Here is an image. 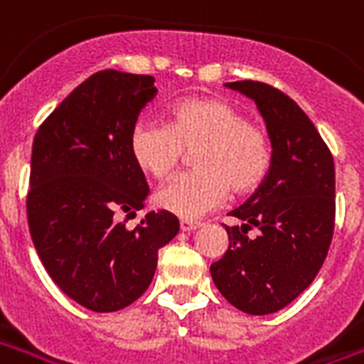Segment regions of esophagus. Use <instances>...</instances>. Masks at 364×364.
Wrapping results in <instances>:
<instances>
[{
    "label": "esophagus",
    "mask_w": 364,
    "mask_h": 364,
    "mask_svg": "<svg viewBox=\"0 0 364 364\" xmlns=\"http://www.w3.org/2000/svg\"><path fill=\"white\" fill-rule=\"evenodd\" d=\"M200 225H203L200 222H191V220H181V222H179V228H181V231H185V233H191V231L198 230Z\"/></svg>",
    "instance_id": "1"
}]
</instances>
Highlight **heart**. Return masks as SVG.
<instances>
[{
  "label": "heart",
  "mask_w": 364,
  "mask_h": 364,
  "mask_svg": "<svg viewBox=\"0 0 364 364\" xmlns=\"http://www.w3.org/2000/svg\"><path fill=\"white\" fill-rule=\"evenodd\" d=\"M195 173L181 175L156 193V204L169 214L196 220L231 193L245 196L264 183L272 166L268 134L222 98H187L169 109V125L139 121L129 136L136 168L166 179L193 152Z\"/></svg>",
  "instance_id": "obj_1"
}]
</instances>
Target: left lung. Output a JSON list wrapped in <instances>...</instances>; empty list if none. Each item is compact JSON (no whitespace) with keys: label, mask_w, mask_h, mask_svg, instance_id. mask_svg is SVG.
I'll return each mask as SVG.
<instances>
[{"label":"left lung","mask_w":364,"mask_h":364,"mask_svg":"<svg viewBox=\"0 0 364 364\" xmlns=\"http://www.w3.org/2000/svg\"><path fill=\"white\" fill-rule=\"evenodd\" d=\"M228 88L255 100L272 142L264 183L228 228L230 247L210 266L214 284L247 314H272L305 291L324 264L336 218V169L330 150L289 96L264 82L237 80ZM250 227L257 235L247 236Z\"/></svg>","instance_id":"obj_1"}]
</instances>
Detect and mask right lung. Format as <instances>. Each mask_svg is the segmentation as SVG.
<instances>
[{"label": "right lung", "instance_id": "add662e5", "mask_svg": "<svg viewBox=\"0 0 364 364\" xmlns=\"http://www.w3.org/2000/svg\"><path fill=\"white\" fill-rule=\"evenodd\" d=\"M154 94L148 75L94 73L32 142V243L53 284L88 311L115 312L134 303L154 278L158 250L179 231V220L166 210L148 212L133 231L117 220L123 212L134 216L148 196L129 136Z\"/></svg>", "mask_w": 364, "mask_h": 364}]
</instances>
